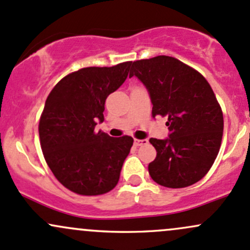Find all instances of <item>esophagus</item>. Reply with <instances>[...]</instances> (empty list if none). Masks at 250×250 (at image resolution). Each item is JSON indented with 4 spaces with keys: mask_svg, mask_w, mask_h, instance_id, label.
Listing matches in <instances>:
<instances>
[{
    "mask_svg": "<svg viewBox=\"0 0 250 250\" xmlns=\"http://www.w3.org/2000/svg\"><path fill=\"white\" fill-rule=\"evenodd\" d=\"M134 144H135V146H144L148 144V140H147V139H143V140L135 139V140H134Z\"/></svg>",
    "mask_w": 250,
    "mask_h": 250,
    "instance_id": "obj_1",
    "label": "esophagus"
}]
</instances>
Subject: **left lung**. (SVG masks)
Segmentation results:
<instances>
[{
  "instance_id": "1",
  "label": "left lung",
  "mask_w": 250,
  "mask_h": 250,
  "mask_svg": "<svg viewBox=\"0 0 250 250\" xmlns=\"http://www.w3.org/2000/svg\"><path fill=\"white\" fill-rule=\"evenodd\" d=\"M149 93L152 115L167 116L169 138H151L157 151L148 164L154 182L167 188H185L200 181L222 144L224 120L209 83L198 70L170 56L130 63Z\"/></svg>"
}]
</instances>
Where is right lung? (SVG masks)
I'll use <instances>...</instances> for the list:
<instances>
[{
    "label": "right lung",
    "mask_w": 250,
    "mask_h": 250,
    "mask_svg": "<svg viewBox=\"0 0 250 250\" xmlns=\"http://www.w3.org/2000/svg\"><path fill=\"white\" fill-rule=\"evenodd\" d=\"M130 62L87 67L56 83L39 121L44 158L55 177L80 195H101L116 187L132 136L112 138L96 132L104 121L107 96L125 81Z\"/></svg>",
    "instance_id": "1"
}]
</instances>
